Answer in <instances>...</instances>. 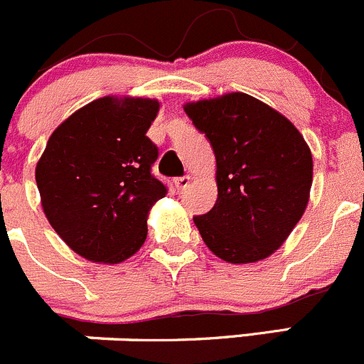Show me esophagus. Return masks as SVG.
Returning a JSON list of instances; mask_svg holds the SVG:
<instances>
[{"mask_svg": "<svg viewBox=\"0 0 364 364\" xmlns=\"http://www.w3.org/2000/svg\"><path fill=\"white\" fill-rule=\"evenodd\" d=\"M189 182H191V177H187V175H183V177H177L173 181L175 189H177L178 193H181V191H183L187 186H189Z\"/></svg>", "mask_w": 364, "mask_h": 364, "instance_id": "esophagus-1", "label": "esophagus"}]
</instances>
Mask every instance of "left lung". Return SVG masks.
<instances>
[{
    "label": "left lung",
    "instance_id": "obj_1",
    "mask_svg": "<svg viewBox=\"0 0 364 364\" xmlns=\"http://www.w3.org/2000/svg\"><path fill=\"white\" fill-rule=\"evenodd\" d=\"M215 154L218 200L194 215L208 250L230 264L271 257L303 218L313 159L301 132L247 93L186 104Z\"/></svg>",
    "mask_w": 364,
    "mask_h": 364
}]
</instances>
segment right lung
<instances>
[{"mask_svg": "<svg viewBox=\"0 0 364 364\" xmlns=\"http://www.w3.org/2000/svg\"><path fill=\"white\" fill-rule=\"evenodd\" d=\"M154 99L102 97L56 129L35 170L55 232L86 260L120 264L146 239V218L166 186L152 175L159 150L146 131Z\"/></svg>", "mask_w": 364, "mask_h": 364, "instance_id": "right-lung-1", "label": "right lung"}]
</instances>
